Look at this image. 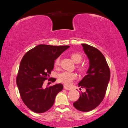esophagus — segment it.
I'll return each instance as SVG.
<instances>
[{
	"label": "esophagus",
	"mask_w": 128,
	"mask_h": 128,
	"mask_svg": "<svg viewBox=\"0 0 128 128\" xmlns=\"http://www.w3.org/2000/svg\"><path fill=\"white\" fill-rule=\"evenodd\" d=\"M64 88L66 89V90H72L71 88H68V86H64Z\"/></svg>",
	"instance_id": "34e87169"
}]
</instances>
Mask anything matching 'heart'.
Listing matches in <instances>:
<instances>
[{
    "instance_id": "obj_1",
    "label": "heart",
    "mask_w": 128,
    "mask_h": 128,
    "mask_svg": "<svg viewBox=\"0 0 128 128\" xmlns=\"http://www.w3.org/2000/svg\"><path fill=\"white\" fill-rule=\"evenodd\" d=\"M70 57L72 61L76 64L80 63L82 60V56L80 53L77 52L72 53L70 54ZM60 58H58L55 60L54 64L56 66H57L59 64ZM80 69L81 70H84V68L82 67H80ZM75 74L68 72H64L59 74L58 76V80L60 82L63 83L67 86H70L72 83L73 80L76 78Z\"/></svg>"
}]
</instances>
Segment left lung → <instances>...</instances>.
Returning a JSON list of instances; mask_svg holds the SVG:
<instances>
[{"label":"left lung","mask_w":128,"mask_h":128,"mask_svg":"<svg viewBox=\"0 0 128 128\" xmlns=\"http://www.w3.org/2000/svg\"><path fill=\"white\" fill-rule=\"evenodd\" d=\"M82 46L89 60V67L86 75L78 85L86 91L80 92V98L73 105L78 110L89 112L99 106L104 99L110 74L105 58L99 50L86 44Z\"/></svg>","instance_id":"8db88e82"}]
</instances>
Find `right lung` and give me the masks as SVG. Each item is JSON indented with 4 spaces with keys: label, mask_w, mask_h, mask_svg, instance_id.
<instances>
[{
    "label": "right lung",
    "mask_w": 128,
    "mask_h": 128,
    "mask_svg": "<svg viewBox=\"0 0 128 128\" xmlns=\"http://www.w3.org/2000/svg\"><path fill=\"white\" fill-rule=\"evenodd\" d=\"M69 46L40 44L31 49L23 56L16 77V84L22 101L37 113L48 110L54 103L56 96L62 90L60 83L42 87L54 68V60ZM52 82L56 79L52 78Z\"/></svg>",
    "instance_id": "1"
}]
</instances>
